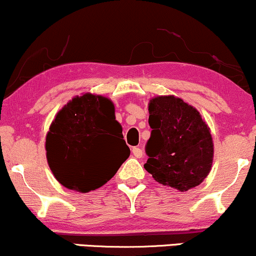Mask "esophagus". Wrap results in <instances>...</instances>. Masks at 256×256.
<instances>
[{
  "mask_svg": "<svg viewBox=\"0 0 256 256\" xmlns=\"http://www.w3.org/2000/svg\"><path fill=\"white\" fill-rule=\"evenodd\" d=\"M132 152H133V154H134L136 158H141V157H142V150H141L140 147H133V150H132Z\"/></svg>",
  "mask_w": 256,
  "mask_h": 256,
  "instance_id": "esophagus-1",
  "label": "esophagus"
}]
</instances>
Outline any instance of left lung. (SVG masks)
<instances>
[{"label": "left lung", "instance_id": "left-lung-1", "mask_svg": "<svg viewBox=\"0 0 256 256\" xmlns=\"http://www.w3.org/2000/svg\"><path fill=\"white\" fill-rule=\"evenodd\" d=\"M152 128L145 151V169L156 181L180 192L199 186L213 160L210 128L195 108L174 96L150 100Z\"/></svg>", "mask_w": 256, "mask_h": 256}]
</instances>
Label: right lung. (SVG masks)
<instances>
[{"label": "right lung", "mask_w": 256, "mask_h": 256, "mask_svg": "<svg viewBox=\"0 0 256 256\" xmlns=\"http://www.w3.org/2000/svg\"><path fill=\"white\" fill-rule=\"evenodd\" d=\"M45 148L57 181L81 193L105 184L130 154L112 102L91 93L73 98L58 111Z\"/></svg>", "instance_id": "obj_1"}]
</instances>
